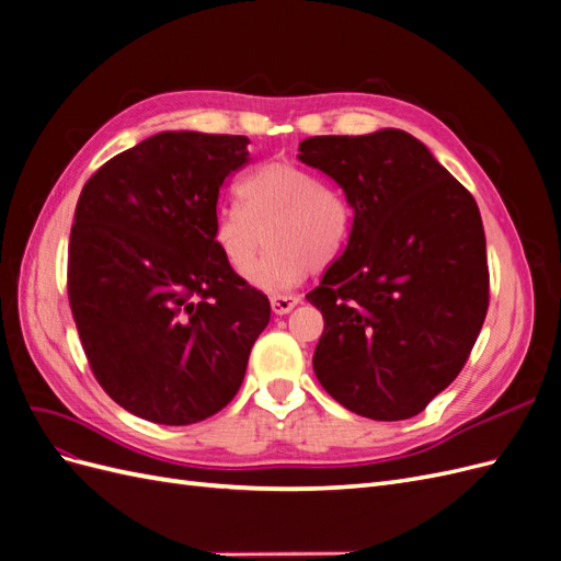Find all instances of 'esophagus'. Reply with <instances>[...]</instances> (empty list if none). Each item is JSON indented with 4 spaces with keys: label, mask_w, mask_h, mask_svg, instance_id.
<instances>
[{
    "label": "esophagus",
    "mask_w": 561,
    "mask_h": 561,
    "mask_svg": "<svg viewBox=\"0 0 561 561\" xmlns=\"http://www.w3.org/2000/svg\"><path fill=\"white\" fill-rule=\"evenodd\" d=\"M297 304H299L297 295H274L271 297V311H274L276 316H285V313H290Z\"/></svg>",
    "instance_id": "1"
}]
</instances>
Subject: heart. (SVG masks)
<instances>
[{
  "mask_svg": "<svg viewBox=\"0 0 561 561\" xmlns=\"http://www.w3.org/2000/svg\"><path fill=\"white\" fill-rule=\"evenodd\" d=\"M239 194L243 206L217 208L213 241L236 274H245L268 230L272 250L248 272V280L262 290H290L346 243V201L299 165L271 161L254 168Z\"/></svg>",
  "mask_w": 561,
  "mask_h": 561,
  "instance_id": "obj_1",
  "label": "heart"
}]
</instances>
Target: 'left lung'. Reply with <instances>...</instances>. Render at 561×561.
I'll return each instance as SVG.
<instances>
[{"instance_id":"obj_1","label":"left lung","mask_w":561,"mask_h":561,"mask_svg":"<svg viewBox=\"0 0 561 561\" xmlns=\"http://www.w3.org/2000/svg\"><path fill=\"white\" fill-rule=\"evenodd\" d=\"M297 157L342 186L353 210L344 252L307 295L325 320L316 377L360 416H416L458 377L486 316L478 203L398 128L316 135Z\"/></svg>"}]
</instances>
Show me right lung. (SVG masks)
Here are the masks:
<instances>
[{"label":"right lung","mask_w":561,"mask_h":561,"mask_svg":"<svg viewBox=\"0 0 561 561\" xmlns=\"http://www.w3.org/2000/svg\"><path fill=\"white\" fill-rule=\"evenodd\" d=\"M245 135L163 130L98 168L77 201L67 295L81 346L126 412L190 426L245 377L268 299L225 262L213 217Z\"/></svg>","instance_id":"right-lung-1"}]
</instances>
